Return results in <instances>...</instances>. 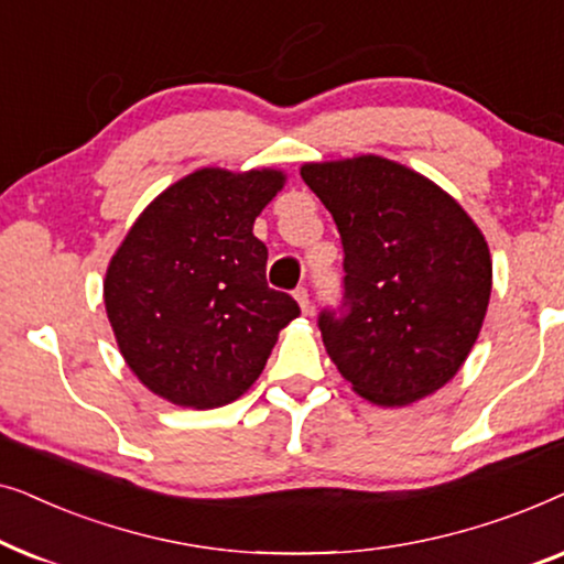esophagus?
<instances>
[{
    "label": "esophagus",
    "mask_w": 564,
    "mask_h": 564,
    "mask_svg": "<svg viewBox=\"0 0 564 564\" xmlns=\"http://www.w3.org/2000/svg\"><path fill=\"white\" fill-rule=\"evenodd\" d=\"M295 300H297L300 311L311 313V297H307V290H305V288H297V290H295Z\"/></svg>",
    "instance_id": "esophagus-1"
}]
</instances>
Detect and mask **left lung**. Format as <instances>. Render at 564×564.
Here are the masks:
<instances>
[{
  "label": "left lung",
  "mask_w": 564,
  "mask_h": 564,
  "mask_svg": "<svg viewBox=\"0 0 564 564\" xmlns=\"http://www.w3.org/2000/svg\"><path fill=\"white\" fill-rule=\"evenodd\" d=\"M344 243L346 315L321 313L330 361L382 408L442 390L480 336L492 259L465 207L375 153L300 166Z\"/></svg>",
  "instance_id": "1"
}]
</instances>
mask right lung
Masks as SVG:
<instances>
[{"label": "right lung", "mask_w": 564, "mask_h": 564, "mask_svg": "<svg viewBox=\"0 0 564 564\" xmlns=\"http://www.w3.org/2000/svg\"><path fill=\"white\" fill-rule=\"evenodd\" d=\"M284 182L272 166L197 169L153 197L112 253L107 318L153 395L195 411L241 398L300 315L267 284V246L253 236Z\"/></svg>", "instance_id": "add662e5"}]
</instances>
